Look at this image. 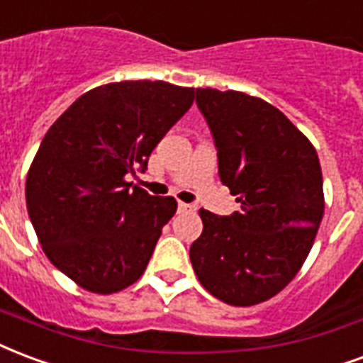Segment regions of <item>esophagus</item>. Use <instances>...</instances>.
Segmentation results:
<instances>
[{
    "label": "esophagus",
    "instance_id": "34e87169",
    "mask_svg": "<svg viewBox=\"0 0 363 363\" xmlns=\"http://www.w3.org/2000/svg\"><path fill=\"white\" fill-rule=\"evenodd\" d=\"M179 211H181V213H194L196 206H192V203L179 202Z\"/></svg>",
    "mask_w": 363,
    "mask_h": 363
}]
</instances>
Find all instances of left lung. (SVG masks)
I'll use <instances>...</instances> for the list:
<instances>
[{
    "mask_svg": "<svg viewBox=\"0 0 363 363\" xmlns=\"http://www.w3.org/2000/svg\"><path fill=\"white\" fill-rule=\"evenodd\" d=\"M196 104L217 147L219 177L240 211L200 209L190 246L202 286L230 306H254L296 275L323 219V177L311 142L277 107L248 94L198 88Z\"/></svg>",
    "mask_w": 363,
    "mask_h": 363,
    "instance_id": "obj_1",
    "label": "left lung"
}]
</instances>
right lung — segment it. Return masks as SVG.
<instances>
[{
	"label": "right lung",
	"instance_id": "add662e5",
	"mask_svg": "<svg viewBox=\"0 0 363 363\" xmlns=\"http://www.w3.org/2000/svg\"><path fill=\"white\" fill-rule=\"evenodd\" d=\"M194 101V88L125 80L82 94L45 133L26 177V208L55 267L111 294L138 281L174 216L171 196L125 181Z\"/></svg>",
	"mask_w": 363,
	"mask_h": 363
}]
</instances>
